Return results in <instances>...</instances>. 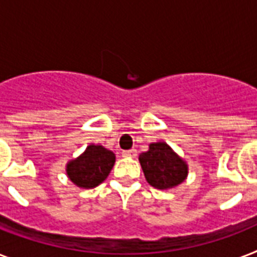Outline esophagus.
<instances>
[{
  "mask_svg": "<svg viewBox=\"0 0 257 257\" xmlns=\"http://www.w3.org/2000/svg\"><path fill=\"white\" fill-rule=\"evenodd\" d=\"M124 157H136V149H129V151H124L122 152Z\"/></svg>",
  "mask_w": 257,
  "mask_h": 257,
  "instance_id": "obj_1",
  "label": "esophagus"
}]
</instances>
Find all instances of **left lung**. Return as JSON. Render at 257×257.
<instances>
[{
	"label": "left lung",
	"instance_id": "obj_1",
	"mask_svg": "<svg viewBox=\"0 0 257 257\" xmlns=\"http://www.w3.org/2000/svg\"><path fill=\"white\" fill-rule=\"evenodd\" d=\"M139 160L147 181L157 189H171L187 179V163L164 141L149 144V149L141 153Z\"/></svg>",
	"mask_w": 257,
	"mask_h": 257
}]
</instances>
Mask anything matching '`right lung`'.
I'll return each instance as SVG.
<instances>
[{"mask_svg": "<svg viewBox=\"0 0 257 257\" xmlns=\"http://www.w3.org/2000/svg\"><path fill=\"white\" fill-rule=\"evenodd\" d=\"M116 156L102 145L90 144L85 152L66 164V175L80 188H94L100 185L112 171Z\"/></svg>", "mask_w": 257, "mask_h": 257, "instance_id": "add662e5", "label": "right lung"}]
</instances>
